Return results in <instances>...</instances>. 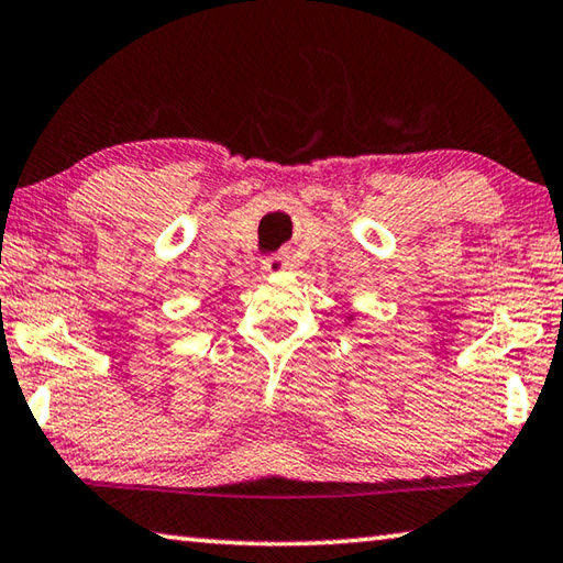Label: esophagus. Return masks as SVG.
<instances>
[{
	"instance_id": "1",
	"label": "esophagus",
	"mask_w": 563,
	"mask_h": 563,
	"mask_svg": "<svg viewBox=\"0 0 563 563\" xmlns=\"http://www.w3.org/2000/svg\"><path fill=\"white\" fill-rule=\"evenodd\" d=\"M284 269H287V260H284V256H266L264 260L266 274H282Z\"/></svg>"
}]
</instances>
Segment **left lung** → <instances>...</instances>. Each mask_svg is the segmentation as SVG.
<instances>
[{"mask_svg":"<svg viewBox=\"0 0 563 563\" xmlns=\"http://www.w3.org/2000/svg\"><path fill=\"white\" fill-rule=\"evenodd\" d=\"M349 321H353V317H349Z\"/></svg>","mask_w":563,"mask_h":563,"instance_id":"obj_1","label":"left lung"}]
</instances>
